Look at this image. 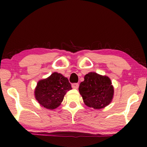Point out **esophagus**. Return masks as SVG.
Returning a JSON list of instances; mask_svg holds the SVG:
<instances>
[{
  "label": "esophagus",
  "mask_w": 147,
  "mask_h": 147,
  "mask_svg": "<svg viewBox=\"0 0 147 147\" xmlns=\"http://www.w3.org/2000/svg\"><path fill=\"white\" fill-rule=\"evenodd\" d=\"M72 88H74V89H78V87H79V84H77V83H75V84H72Z\"/></svg>",
  "instance_id": "1"
}]
</instances>
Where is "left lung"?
Returning a JSON list of instances; mask_svg holds the SVG:
<instances>
[{
    "label": "left lung",
    "mask_w": 147,
    "mask_h": 147,
    "mask_svg": "<svg viewBox=\"0 0 147 147\" xmlns=\"http://www.w3.org/2000/svg\"><path fill=\"white\" fill-rule=\"evenodd\" d=\"M79 92L84 104L94 109H102L111 103L114 97V87L111 80L106 76L90 72L80 84Z\"/></svg>",
    "instance_id": "obj_1"
}]
</instances>
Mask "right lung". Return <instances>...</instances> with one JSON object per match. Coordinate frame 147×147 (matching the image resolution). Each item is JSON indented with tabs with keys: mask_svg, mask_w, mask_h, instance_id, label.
I'll return each mask as SVG.
<instances>
[{
	"mask_svg": "<svg viewBox=\"0 0 147 147\" xmlns=\"http://www.w3.org/2000/svg\"><path fill=\"white\" fill-rule=\"evenodd\" d=\"M71 84L67 78L54 72L49 77L37 82L35 97L40 106L49 110H53L61 105L64 96L71 90Z\"/></svg>",
	"mask_w": 147,
	"mask_h": 147,
	"instance_id": "obj_1",
	"label": "right lung"
}]
</instances>
